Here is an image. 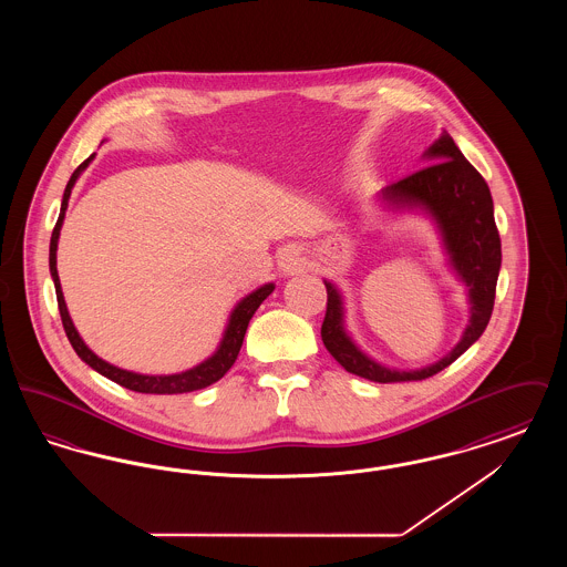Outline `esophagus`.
Wrapping results in <instances>:
<instances>
[{
	"label": "esophagus",
	"instance_id": "obj_1",
	"mask_svg": "<svg viewBox=\"0 0 567 567\" xmlns=\"http://www.w3.org/2000/svg\"><path fill=\"white\" fill-rule=\"evenodd\" d=\"M278 268L285 271L303 268V255H301V250H299L297 246H293V244L280 248V250H278Z\"/></svg>",
	"mask_w": 567,
	"mask_h": 567
}]
</instances>
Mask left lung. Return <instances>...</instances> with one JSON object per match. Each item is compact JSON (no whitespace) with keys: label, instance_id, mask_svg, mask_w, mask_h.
I'll return each instance as SVG.
<instances>
[{"label":"left lung","instance_id":"obj_1","mask_svg":"<svg viewBox=\"0 0 567 567\" xmlns=\"http://www.w3.org/2000/svg\"><path fill=\"white\" fill-rule=\"evenodd\" d=\"M423 162L430 165L380 190L377 204L393 215L423 216L432 223L444 252V264L465 291L467 324L457 344L442 359L416 370L389 368L357 344L347 327L344 293L333 280L323 278L327 287V315L321 327L324 349L347 372L374 382L423 380L442 372L483 336L493 312L502 268V243L485 178L463 157L455 140L446 132L423 153Z\"/></svg>","mask_w":567,"mask_h":567}]
</instances>
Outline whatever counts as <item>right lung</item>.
Listing matches in <instances>:
<instances>
[{"label":"right lung","mask_w":567,"mask_h":567,"mask_svg":"<svg viewBox=\"0 0 567 567\" xmlns=\"http://www.w3.org/2000/svg\"><path fill=\"white\" fill-rule=\"evenodd\" d=\"M95 159V153L82 162L68 187L63 190V199H61V210H59V218L54 225L53 236H51V252H49V268H51V278L54 282V293H56V303H59V312H61V321H63V329L68 333V340L72 344V349L81 357L82 361L93 368L97 374L109 378L112 382L130 389V391H137V393H155V395H174V393H189V391H197L204 386H210L216 380L225 377L229 372V368L236 363L238 352L243 349L244 333L246 327L250 323L252 315L257 312V308L264 303V299L270 296L271 291L276 289L274 282H266L261 287H257L255 291H250L248 296H244L234 310L227 317V323L223 329L220 342L216 347L215 352L210 357H206L204 361H199L197 365H193L189 370L183 372H174V374H140V372H132V370H123L118 365H112L106 359L97 357L95 352L86 347V342L82 340L76 324L72 321L70 312H68V303L65 297L61 291V280H59V271H56V246H59V236H61V227H63V218H65V210H68V202L72 189L76 185V181L81 178L82 172L91 165Z\"/></svg>","instance_id":"1"}]
</instances>
